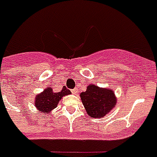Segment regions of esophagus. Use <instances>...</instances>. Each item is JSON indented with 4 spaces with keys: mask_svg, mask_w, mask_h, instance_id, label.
<instances>
[{
    "mask_svg": "<svg viewBox=\"0 0 157 157\" xmlns=\"http://www.w3.org/2000/svg\"><path fill=\"white\" fill-rule=\"evenodd\" d=\"M71 92H72V94H77V92H78V90H77V88H75V89L71 90Z\"/></svg>",
    "mask_w": 157,
    "mask_h": 157,
    "instance_id": "obj_1",
    "label": "esophagus"
}]
</instances>
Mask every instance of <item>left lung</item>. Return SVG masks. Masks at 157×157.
Listing matches in <instances>:
<instances>
[{"mask_svg": "<svg viewBox=\"0 0 157 157\" xmlns=\"http://www.w3.org/2000/svg\"><path fill=\"white\" fill-rule=\"evenodd\" d=\"M86 114L93 118H101L110 112L117 105V98L112 88L99 87L90 84L80 94Z\"/></svg>", "mask_w": 157, "mask_h": 157, "instance_id": "1", "label": "left lung"}]
</instances>
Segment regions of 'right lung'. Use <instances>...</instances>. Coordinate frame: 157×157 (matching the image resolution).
I'll return each instance as SVG.
<instances>
[{
  "label": "right lung",
  "instance_id": "obj_1",
  "mask_svg": "<svg viewBox=\"0 0 157 157\" xmlns=\"http://www.w3.org/2000/svg\"><path fill=\"white\" fill-rule=\"evenodd\" d=\"M71 94V91L65 86H63V89L58 93L53 92L52 87L49 86L45 88L43 92L36 95L34 105L39 112H43L46 115L55 109L63 96L70 95Z\"/></svg>",
  "mask_w": 157,
  "mask_h": 157
}]
</instances>
